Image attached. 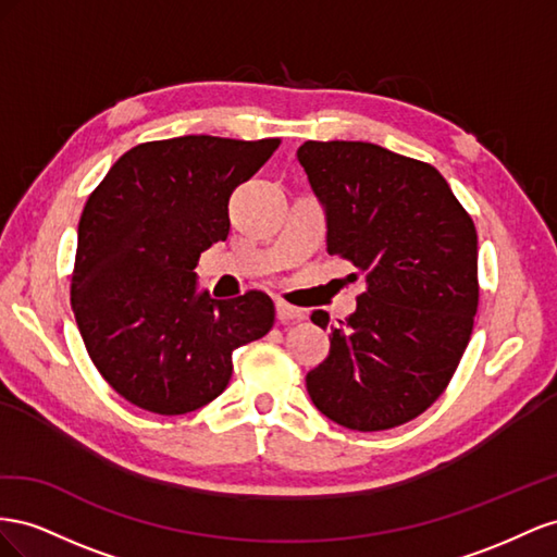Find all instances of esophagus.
Here are the masks:
<instances>
[{"mask_svg":"<svg viewBox=\"0 0 557 557\" xmlns=\"http://www.w3.org/2000/svg\"><path fill=\"white\" fill-rule=\"evenodd\" d=\"M275 312H277V320H280L282 324L304 320V310H298V308H294V306H289V304H284V300H277V304H275Z\"/></svg>","mask_w":557,"mask_h":557,"instance_id":"obj_1","label":"esophagus"}]
</instances>
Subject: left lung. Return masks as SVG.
Here are the masks:
<instances>
[{
    "instance_id": "left-lung-1",
    "label": "left lung",
    "mask_w": 557,
    "mask_h": 557,
    "mask_svg": "<svg viewBox=\"0 0 557 557\" xmlns=\"http://www.w3.org/2000/svg\"><path fill=\"white\" fill-rule=\"evenodd\" d=\"M326 214V251L367 275L357 310L331 331L306 375L317 410L383 432L432 406L462 359L479 308V237L443 174L371 141H306L296 151Z\"/></svg>"
}]
</instances>
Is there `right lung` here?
<instances>
[{
  "label": "right lung",
  "instance_id": "add662e5",
  "mask_svg": "<svg viewBox=\"0 0 557 557\" xmlns=\"http://www.w3.org/2000/svg\"><path fill=\"white\" fill-rule=\"evenodd\" d=\"M280 139L184 135L125 151L78 221L72 310L88 355L125 401L184 416L226 389L233 349L273 329L261 292H198L200 253L226 240L228 198Z\"/></svg>",
  "mask_w": 557,
  "mask_h": 557
}]
</instances>
